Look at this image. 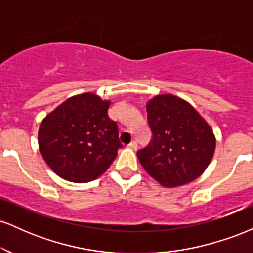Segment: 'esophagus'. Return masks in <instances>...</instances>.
<instances>
[{"label":"esophagus","mask_w":253,"mask_h":253,"mask_svg":"<svg viewBox=\"0 0 253 253\" xmlns=\"http://www.w3.org/2000/svg\"><path fill=\"white\" fill-rule=\"evenodd\" d=\"M128 147L132 150H136L138 149V144H136V141H132V143L128 144Z\"/></svg>","instance_id":"obj_1"}]
</instances>
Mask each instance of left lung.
Segmentation results:
<instances>
[{
  "label": "left lung",
  "mask_w": 253,
  "mask_h": 253,
  "mask_svg": "<svg viewBox=\"0 0 253 253\" xmlns=\"http://www.w3.org/2000/svg\"><path fill=\"white\" fill-rule=\"evenodd\" d=\"M152 141L136 152L149 175L167 188L195 181L211 164L216 138L210 124L188 101L159 94L146 103Z\"/></svg>",
  "instance_id": "left-lung-1"
}]
</instances>
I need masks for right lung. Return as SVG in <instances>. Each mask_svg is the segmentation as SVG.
<instances>
[{
  "label": "right lung",
  "instance_id": "add662e5",
  "mask_svg": "<svg viewBox=\"0 0 253 253\" xmlns=\"http://www.w3.org/2000/svg\"><path fill=\"white\" fill-rule=\"evenodd\" d=\"M110 100L83 92L64 101L42 119L38 132L40 155L69 182L86 183L103 175L123 147Z\"/></svg>",
  "mask_w": 253,
  "mask_h": 253
}]
</instances>
